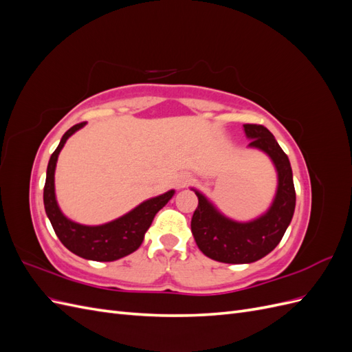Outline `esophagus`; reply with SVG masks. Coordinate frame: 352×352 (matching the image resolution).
Instances as JSON below:
<instances>
[{"instance_id":"1","label":"esophagus","mask_w":352,"mask_h":352,"mask_svg":"<svg viewBox=\"0 0 352 352\" xmlns=\"http://www.w3.org/2000/svg\"><path fill=\"white\" fill-rule=\"evenodd\" d=\"M189 182H190V176H189L188 173L179 175V176L176 177V188H177V189H180V188H185Z\"/></svg>"}]
</instances>
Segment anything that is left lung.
Wrapping results in <instances>:
<instances>
[{
    "instance_id": "obj_1",
    "label": "left lung",
    "mask_w": 352,
    "mask_h": 352,
    "mask_svg": "<svg viewBox=\"0 0 352 352\" xmlns=\"http://www.w3.org/2000/svg\"><path fill=\"white\" fill-rule=\"evenodd\" d=\"M250 140L248 148L267 155L278 173V188L270 207L250 221L233 220L201 192L198 207L190 220V230L201 252L208 258L229 264L254 263L272 252L289 226L295 211V188L289 158L283 153L272 132L261 124H243Z\"/></svg>"
}]
</instances>
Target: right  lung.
<instances>
[{"label": "right lung", "mask_w": 352, "mask_h": 352, "mask_svg": "<svg viewBox=\"0 0 352 352\" xmlns=\"http://www.w3.org/2000/svg\"><path fill=\"white\" fill-rule=\"evenodd\" d=\"M85 124H87V122L70 127L63 135L57 150L52 153L50 158L44 186L45 212L56 235L69 251L85 260L116 261L132 254L141 247L145 233L150 229L155 214L172 199L175 195V189H170L162 195L141 202L140 206H136L122 217L104 223V225H80V223L66 217L60 210L56 198V166L58 154L63 150V146H65L66 141L74 132L82 129Z\"/></svg>", "instance_id": "obj_1"}]
</instances>
